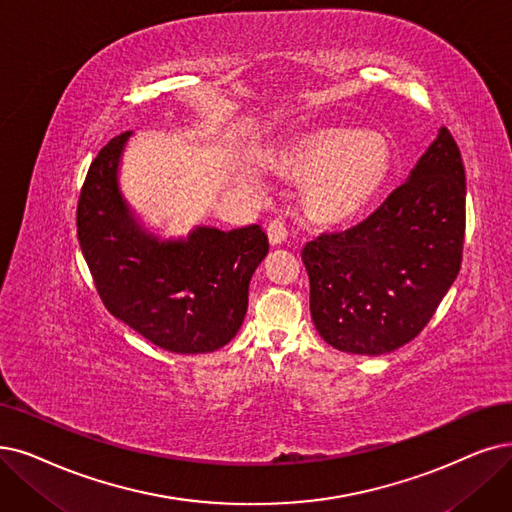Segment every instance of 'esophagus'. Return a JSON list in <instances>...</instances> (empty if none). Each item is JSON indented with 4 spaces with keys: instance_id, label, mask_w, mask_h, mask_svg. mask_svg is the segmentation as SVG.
I'll list each match as a JSON object with an SVG mask.
<instances>
[{
    "instance_id": "esophagus-1",
    "label": "esophagus",
    "mask_w": 512,
    "mask_h": 512,
    "mask_svg": "<svg viewBox=\"0 0 512 512\" xmlns=\"http://www.w3.org/2000/svg\"><path fill=\"white\" fill-rule=\"evenodd\" d=\"M267 235H269V241H271V245H283L285 241H288V229H285V224L281 222V220H273V222H269V227H267Z\"/></svg>"
}]
</instances>
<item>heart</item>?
Listing matches in <instances>:
<instances>
[{
  "label": "heart",
  "mask_w": 512,
  "mask_h": 512,
  "mask_svg": "<svg viewBox=\"0 0 512 512\" xmlns=\"http://www.w3.org/2000/svg\"><path fill=\"white\" fill-rule=\"evenodd\" d=\"M288 161L300 176H309V208L325 220H346L384 185L391 172V147L378 132L327 128L304 138Z\"/></svg>",
  "instance_id": "b5f03b06"
}]
</instances>
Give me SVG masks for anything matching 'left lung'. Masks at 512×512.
Segmentation results:
<instances>
[{
	"label": "left lung",
	"mask_w": 512,
	"mask_h": 512,
	"mask_svg": "<svg viewBox=\"0 0 512 512\" xmlns=\"http://www.w3.org/2000/svg\"><path fill=\"white\" fill-rule=\"evenodd\" d=\"M464 208L462 155L441 128L372 216L302 248L319 336L355 355H384L414 340L460 271Z\"/></svg>",
	"instance_id": "1"
}]
</instances>
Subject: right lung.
I'll return each instance as SVG.
<instances>
[{
	"label": "right lung",
	"instance_id": "add662e5",
	"mask_svg": "<svg viewBox=\"0 0 512 512\" xmlns=\"http://www.w3.org/2000/svg\"><path fill=\"white\" fill-rule=\"evenodd\" d=\"M132 132L102 147L77 206V239L113 317L170 353H212L248 313L250 279L269 252L258 224L233 231L195 227L163 239L140 220L119 187Z\"/></svg>",
	"mask_w": 512,
	"mask_h": 512
}]
</instances>
